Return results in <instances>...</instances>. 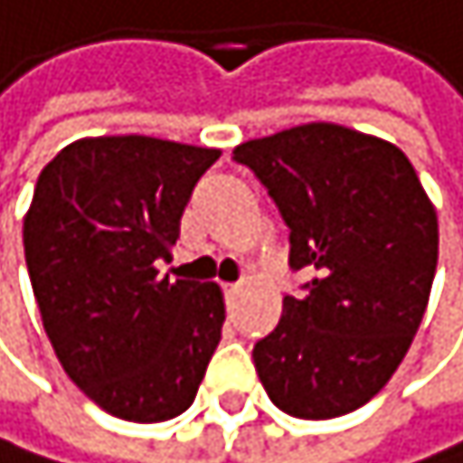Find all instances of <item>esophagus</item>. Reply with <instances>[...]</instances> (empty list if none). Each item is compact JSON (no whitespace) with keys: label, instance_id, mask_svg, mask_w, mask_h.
I'll return each mask as SVG.
<instances>
[{"label":"esophagus","instance_id":"34e87169","mask_svg":"<svg viewBox=\"0 0 463 463\" xmlns=\"http://www.w3.org/2000/svg\"><path fill=\"white\" fill-rule=\"evenodd\" d=\"M239 292H241V284H224V298H227V303H236Z\"/></svg>","mask_w":463,"mask_h":463}]
</instances>
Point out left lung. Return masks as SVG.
Segmentation results:
<instances>
[{
	"label": "left lung",
	"instance_id": "8db88e82",
	"mask_svg": "<svg viewBox=\"0 0 463 463\" xmlns=\"http://www.w3.org/2000/svg\"><path fill=\"white\" fill-rule=\"evenodd\" d=\"M289 227L309 269L255 343L259 380L298 419H335L380 393L419 332L439 261V219L408 156L337 123H303L233 148Z\"/></svg>",
	"mask_w": 463,
	"mask_h": 463
}]
</instances>
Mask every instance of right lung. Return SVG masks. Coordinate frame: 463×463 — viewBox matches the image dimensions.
<instances>
[{
    "mask_svg": "<svg viewBox=\"0 0 463 463\" xmlns=\"http://www.w3.org/2000/svg\"><path fill=\"white\" fill-rule=\"evenodd\" d=\"M219 154L146 135L83 137L35 182L24 259L44 332L70 380L118 419L185 413L222 340L219 284L156 269Z\"/></svg>",
    "mask_w": 463,
    "mask_h": 463,
    "instance_id": "right-lung-1",
    "label": "right lung"
}]
</instances>
